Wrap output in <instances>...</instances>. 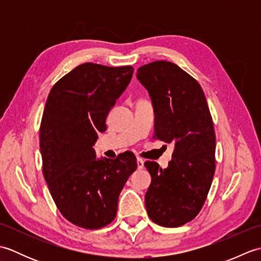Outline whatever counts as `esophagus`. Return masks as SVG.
<instances>
[{
    "mask_svg": "<svg viewBox=\"0 0 261 261\" xmlns=\"http://www.w3.org/2000/svg\"><path fill=\"white\" fill-rule=\"evenodd\" d=\"M137 166H138V169H142L143 168V160L141 158H138L137 159Z\"/></svg>",
    "mask_w": 261,
    "mask_h": 261,
    "instance_id": "1",
    "label": "esophagus"
}]
</instances>
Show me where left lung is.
Wrapping results in <instances>:
<instances>
[{
  "label": "left lung",
  "mask_w": 261,
  "mask_h": 261,
  "mask_svg": "<svg viewBox=\"0 0 261 261\" xmlns=\"http://www.w3.org/2000/svg\"><path fill=\"white\" fill-rule=\"evenodd\" d=\"M137 79L150 94L154 110L153 139L173 142L168 167L145 163L151 176L146 207L152 222L177 228L190 222L206 201L215 171L212 115L198 82L165 60L138 68Z\"/></svg>",
  "instance_id": "left-lung-1"
}]
</instances>
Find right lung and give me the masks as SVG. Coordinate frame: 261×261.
I'll return each mask as SVG.
<instances>
[{"label":"right lung","mask_w":261,"mask_h":261,"mask_svg":"<svg viewBox=\"0 0 261 261\" xmlns=\"http://www.w3.org/2000/svg\"><path fill=\"white\" fill-rule=\"evenodd\" d=\"M134 70L82 64L48 95L40 123L42 174L59 212L80 228L97 230L112 222L122 188L137 169L134 152L98 160L93 149Z\"/></svg>","instance_id":"obj_1"}]
</instances>
